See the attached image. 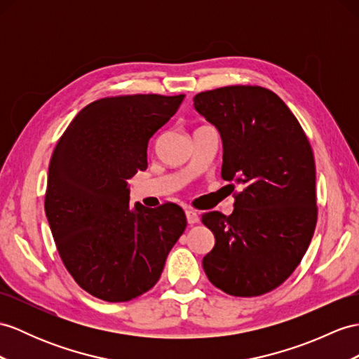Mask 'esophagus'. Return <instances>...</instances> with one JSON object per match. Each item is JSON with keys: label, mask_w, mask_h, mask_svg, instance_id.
I'll list each match as a JSON object with an SVG mask.
<instances>
[{"label": "esophagus", "mask_w": 359, "mask_h": 359, "mask_svg": "<svg viewBox=\"0 0 359 359\" xmlns=\"http://www.w3.org/2000/svg\"><path fill=\"white\" fill-rule=\"evenodd\" d=\"M186 217H187V222H189L190 225H194V224H198V222H199V215L195 212V210H191V208L186 210Z\"/></svg>", "instance_id": "34e87169"}]
</instances>
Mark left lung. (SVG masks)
Returning a JSON list of instances; mask_svg holds the SVG:
<instances>
[{"label":"left lung","mask_w":359,"mask_h":359,"mask_svg":"<svg viewBox=\"0 0 359 359\" xmlns=\"http://www.w3.org/2000/svg\"><path fill=\"white\" fill-rule=\"evenodd\" d=\"M194 102L221 134L222 178L242 187L230 216L201 217L215 234L204 271L230 295L266 294L299 266L316 230L311 144L285 102L262 86H224Z\"/></svg>","instance_id":"left-lung-1"}]
</instances>
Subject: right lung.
Masks as SVG:
<instances>
[{
	"instance_id": "obj_1",
	"label": "right lung",
	"mask_w": 359,
	"mask_h": 359,
	"mask_svg": "<svg viewBox=\"0 0 359 359\" xmlns=\"http://www.w3.org/2000/svg\"><path fill=\"white\" fill-rule=\"evenodd\" d=\"M184 94L95 100L77 114L48 165L46 215L76 283L104 302H128L158 282L186 230L177 204H129L128 181L147 168V143Z\"/></svg>"
}]
</instances>
